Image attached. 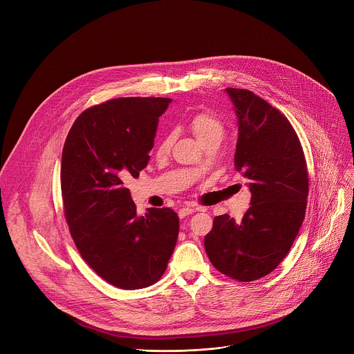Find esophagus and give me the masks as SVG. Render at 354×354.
Instances as JSON below:
<instances>
[{
  "instance_id": "obj_1",
  "label": "esophagus",
  "mask_w": 354,
  "mask_h": 354,
  "mask_svg": "<svg viewBox=\"0 0 354 354\" xmlns=\"http://www.w3.org/2000/svg\"><path fill=\"white\" fill-rule=\"evenodd\" d=\"M196 212V209H192V207H183V209H180L179 212H178V216H179V218H185V217H187V216H190L192 213H194Z\"/></svg>"
}]
</instances>
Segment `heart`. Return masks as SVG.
I'll list each match as a JSON object with an SVG mask.
<instances>
[{
  "label": "heart",
  "mask_w": 354,
  "mask_h": 354,
  "mask_svg": "<svg viewBox=\"0 0 354 354\" xmlns=\"http://www.w3.org/2000/svg\"><path fill=\"white\" fill-rule=\"evenodd\" d=\"M189 127L201 145H205L210 141H217V140L221 141L224 136V124L216 115L210 112L196 113L190 119ZM171 145H172V137L171 136L162 137L157 147V154L158 156L168 154Z\"/></svg>",
  "instance_id": "obj_1"
}]
</instances>
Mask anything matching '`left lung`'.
I'll list each match as a JSON object with an SVG mask.
<instances>
[{
    "instance_id": "8db88e82",
    "label": "left lung",
    "mask_w": 354,
    "mask_h": 354,
    "mask_svg": "<svg viewBox=\"0 0 354 354\" xmlns=\"http://www.w3.org/2000/svg\"><path fill=\"white\" fill-rule=\"evenodd\" d=\"M225 92L238 124L234 162L252 197L242 220L214 218L205 248L218 272L254 281L288 254L306 216L308 171L297 133L280 111L248 89Z\"/></svg>"
}]
</instances>
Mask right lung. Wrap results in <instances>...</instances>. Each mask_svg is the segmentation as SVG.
I'll return each mask as SVG.
<instances>
[{"mask_svg":"<svg viewBox=\"0 0 354 354\" xmlns=\"http://www.w3.org/2000/svg\"><path fill=\"white\" fill-rule=\"evenodd\" d=\"M169 97H119L82 112L62 156V194L70 234L84 261L123 290L154 284L167 270L179 234L178 214L138 216L130 190L154 147Z\"/></svg>","mask_w":354,"mask_h":354,"instance_id":"obj_1","label":"right lung"}]
</instances>
